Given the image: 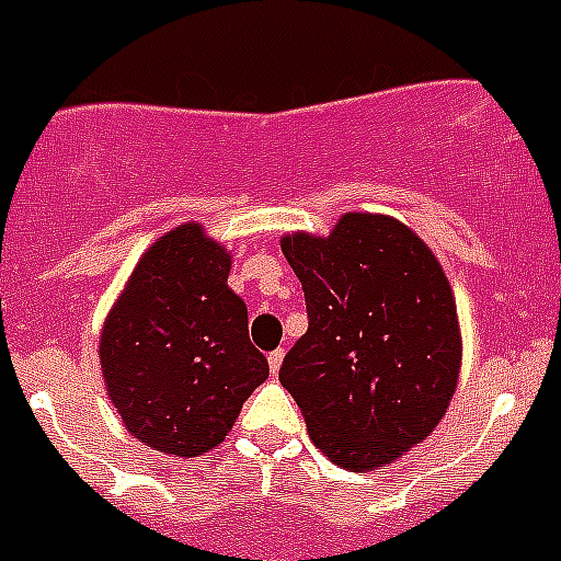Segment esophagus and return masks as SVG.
Here are the masks:
<instances>
[{"label": "esophagus", "mask_w": 561, "mask_h": 561, "mask_svg": "<svg viewBox=\"0 0 561 561\" xmlns=\"http://www.w3.org/2000/svg\"><path fill=\"white\" fill-rule=\"evenodd\" d=\"M282 362H285V351H274V353H268V367H271V373H279V367H282Z\"/></svg>", "instance_id": "34e87169"}]
</instances>
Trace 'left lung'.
I'll use <instances>...</instances> for the list:
<instances>
[{"label": "left lung", "instance_id": "obj_1", "mask_svg": "<svg viewBox=\"0 0 561 561\" xmlns=\"http://www.w3.org/2000/svg\"><path fill=\"white\" fill-rule=\"evenodd\" d=\"M282 252L309 329L279 369L314 447L351 471L394 463L447 413L460 373L453 287L425 241L391 216L345 214Z\"/></svg>", "mask_w": 561, "mask_h": 561}]
</instances>
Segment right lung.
I'll list each match as a JSON object with an SVG mask.
<instances>
[{
    "instance_id": "right-lung-1",
    "label": "right lung",
    "mask_w": 561,
    "mask_h": 561,
    "mask_svg": "<svg viewBox=\"0 0 561 561\" xmlns=\"http://www.w3.org/2000/svg\"><path fill=\"white\" fill-rule=\"evenodd\" d=\"M227 276V249L188 221L142 254L103 323L108 400L130 436L164 455L197 458L219 447L268 378V362L249 342L247 304Z\"/></svg>"
}]
</instances>
